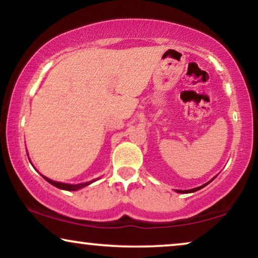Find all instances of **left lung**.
I'll use <instances>...</instances> for the list:
<instances>
[{
	"label": "left lung",
	"mask_w": 258,
	"mask_h": 258,
	"mask_svg": "<svg viewBox=\"0 0 258 258\" xmlns=\"http://www.w3.org/2000/svg\"><path fill=\"white\" fill-rule=\"evenodd\" d=\"M214 179V178H213ZM213 179H211V181H213ZM210 181V182H211ZM209 183V182H208ZM208 183H206V184H203V185H201V186H197V188H194V189H190V190H176V191L177 192H179V194H189V192H194V191H197V190H200V189H202V188H204V186H206Z\"/></svg>",
	"instance_id": "obj_1"
}]
</instances>
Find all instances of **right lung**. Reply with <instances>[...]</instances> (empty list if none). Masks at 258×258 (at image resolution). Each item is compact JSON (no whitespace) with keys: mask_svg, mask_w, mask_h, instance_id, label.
<instances>
[{"mask_svg":"<svg viewBox=\"0 0 258 258\" xmlns=\"http://www.w3.org/2000/svg\"><path fill=\"white\" fill-rule=\"evenodd\" d=\"M44 179L47 182L50 183V184H52L54 186H56V188L58 189H62V190H68V191H75V190H79L81 188H84V186L89 185L90 183H93L94 181H90V182H87V183H81V184H67V183H61V182H56V181H52V179L45 177V176H43Z\"/></svg>","mask_w":258,"mask_h":258,"instance_id":"right-lung-1","label":"right lung"}]
</instances>
